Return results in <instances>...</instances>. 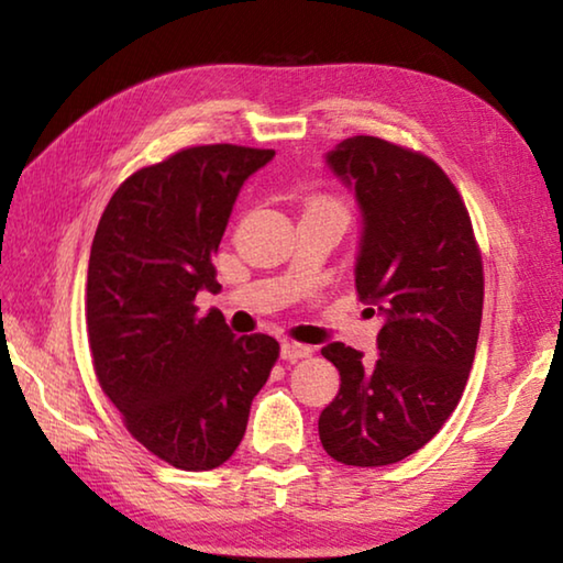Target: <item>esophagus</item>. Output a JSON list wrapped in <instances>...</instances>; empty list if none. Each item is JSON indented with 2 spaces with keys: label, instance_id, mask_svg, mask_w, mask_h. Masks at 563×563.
<instances>
[{
  "label": "esophagus",
  "instance_id": "esophagus-1",
  "mask_svg": "<svg viewBox=\"0 0 563 563\" xmlns=\"http://www.w3.org/2000/svg\"><path fill=\"white\" fill-rule=\"evenodd\" d=\"M312 355V347L310 345H302V342H292V340H283L280 345V357L283 360H302V357H310Z\"/></svg>",
  "mask_w": 563,
  "mask_h": 563
}]
</instances>
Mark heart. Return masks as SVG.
<instances>
[{"label": "heart", "instance_id": "obj_1", "mask_svg": "<svg viewBox=\"0 0 563 563\" xmlns=\"http://www.w3.org/2000/svg\"><path fill=\"white\" fill-rule=\"evenodd\" d=\"M312 208H325V211H335V213L342 216V208L338 203H332V201H316V203H312Z\"/></svg>", "mask_w": 563, "mask_h": 563}]
</instances>
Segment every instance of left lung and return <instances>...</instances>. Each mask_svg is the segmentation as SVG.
Here are the masks:
<instances>
[{"mask_svg":"<svg viewBox=\"0 0 563 563\" xmlns=\"http://www.w3.org/2000/svg\"><path fill=\"white\" fill-rule=\"evenodd\" d=\"M325 164L360 206L355 288L383 328L375 362L342 342L322 347L340 393L318 432L332 460L385 466L422 450L460 402L482 325V255L460 190L432 158L352 136Z\"/></svg>","mask_w":563,"mask_h":563,"instance_id":"left-lung-1","label":"left lung"}]
</instances>
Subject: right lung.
I'll return each mask as SVG.
<instances>
[{
  "label": "right lung",
  "mask_w": 563,
  "mask_h": 563,
  "mask_svg": "<svg viewBox=\"0 0 563 563\" xmlns=\"http://www.w3.org/2000/svg\"><path fill=\"white\" fill-rule=\"evenodd\" d=\"M271 148L194 146L129 176L91 243L87 330L99 385L126 430L186 472L238 450L253 397L280 345L235 338L223 316L198 318L196 295L218 292L213 253L247 176Z\"/></svg>",
  "instance_id": "add662e5"
}]
</instances>
